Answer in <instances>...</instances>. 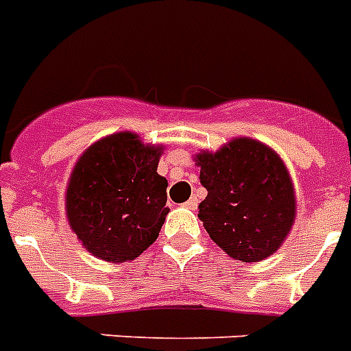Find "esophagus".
<instances>
[{"instance_id":"34e87169","label":"esophagus","mask_w":351,"mask_h":351,"mask_svg":"<svg viewBox=\"0 0 351 351\" xmlns=\"http://www.w3.org/2000/svg\"><path fill=\"white\" fill-rule=\"evenodd\" d=\"M198 204H200V200H198L196 196H191L189 200L185 202V207H187V209H196V207H198Z\"/></svg>"}]
</instances>
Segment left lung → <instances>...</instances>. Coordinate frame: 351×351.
I'll use <instances>...</instances> for the list:
<instances>
[{"label": "left lung", "instance_id": "8db88e82", "mask_svg": "<svg viewBox=\"0 0 351 351\" xmlns=\"http://www.w3.org/2000/svg\"><path fill=\"white\" fill-rule=\"evenodd\" d=\"M196 164L207 189L198 218L210 240L243 263L274 254L295 220L294 184L278 153L240 136L198 153Z\"/></svg>", "mask_w": 351, "mask_h": 351}]
</instances>
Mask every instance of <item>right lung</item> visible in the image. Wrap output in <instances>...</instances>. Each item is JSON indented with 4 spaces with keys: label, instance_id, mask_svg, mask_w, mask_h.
I'll list each match as a JSON object with an SVG mask.
<instances>
[{
    "label": "right lung",
    "instance_id": "obj_1",
    "mask_svg": "<svg viewBox=\"0 0 351 351\" xmlns=\"http://www.w3.org/2000/svg\"><path fill=\"white\" fill-rule=\"evenodd\" d=\"M162 146L121 131L88 147L66 187L72 230L97 258L135 259L158 238L169 207L167 180L156 173Z\"/></svg>",
    "mask_w": 351,
    "mask_h": 351
}]
</instances>
